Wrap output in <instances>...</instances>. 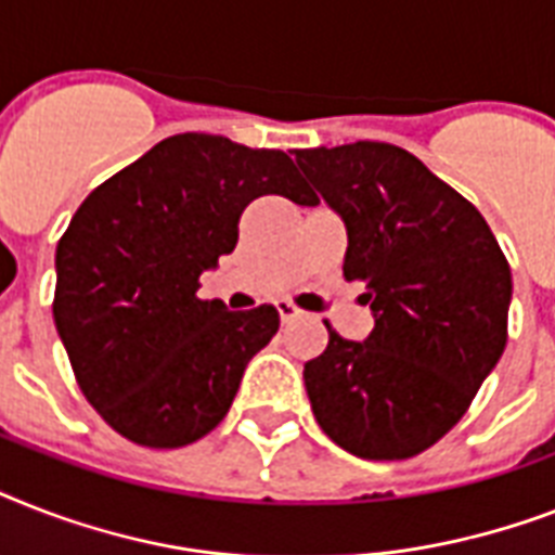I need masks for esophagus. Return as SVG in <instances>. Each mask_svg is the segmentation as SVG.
<instances>
[{
  "mask_svg": "<svg viewBox=\"0 0 555 555\" xmlns=\"http://www.w3.org/2000/svg\"><path fill=\"white\" fill-rule=\"evenodd\" d=\"M276 311H279V317H282V322L302 320V311H299V308L291 302H276Z\"/></svg>",
  "mask_w": 555,
  "mask_h": 555,
  "instance_id": "34e87169",
  "label": "esophagus"
}]
</instances>
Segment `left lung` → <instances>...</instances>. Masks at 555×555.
Masks as SVG:
<instances>
[{
	"instance_id": "obj_1",
	"label": "left lung",
	"mask_w": 555,
	"mask_h": 555,
	"mask_svg": "<svg viewBox=\"0 0 555 555\" xmlns=\"http://www.w3.org/2000/svg\"><path fill=\"white\" fill-rule=\"evenodd\" d=\"M346 224L343 276L365 285L363 343L328 328L305 363L313 417L365 461H403L438 443L507 346L513 276L478 209L391 143L296 152Z\"/></svg>"
}]
</instances>
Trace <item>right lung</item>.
Here are the masks:
<instances>
[{
  "label": "right lung",
  "mask_w": 555,
  "mask_h": 555,
  "mask_svg": "<svg viewBox=\"0 0 555 555\" xmlns=\"http://www.w3.org/2000/svg\"><path fill=\"white\" fill-rule=\"evenodd\" d=\"M313 192L279 150L172 134L100 184L56 244L54 322L82 395L124 438L178 449L233 405L279 311L198 299L201 273L233 253L250 201Z\"/></svg>",
  "instance_id": "add662e5"
}]
</instances>
